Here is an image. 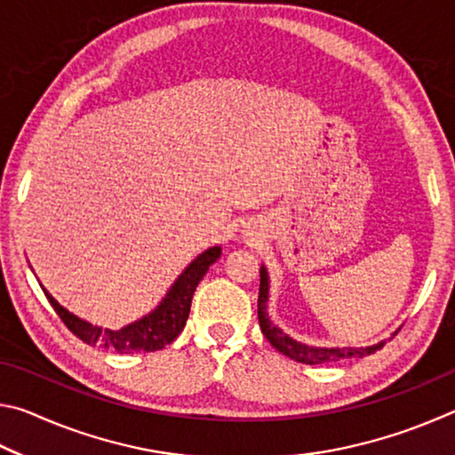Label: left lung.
Here are the masks:
<instances>
[{
    "instance_id": "obj_1",
    "label": "left lung",
    "mask_w": 455,
    "mask_h": 455,
    "mask_svg": "<svg viewBox=\"0 0 455 455\" xmlns=\"http://www.w3.org/2000/svg\"><path fill=\"white\" fill-rule=\"evenodd\" d=\"M267 297H268V276L267 268L260 267V284H259V323L263 335L268 339V343L273 345L276 351H281L283 355L299 361V363L305 365H319V363H331V361L339 359H351V357H365L369 353H375L377 349L383 347V343L373 345V347L365 349H325V347H309V345H303L291 339L287 333H283L279 327H275L271 319L267 315Z\"/></svg>"
}]
</instances>
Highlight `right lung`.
<instances>
[{
  "instance_id": "obj_1",
  "label": "right lung",
  "mask_w": 455,
  "mask_h": 455,
  "mask_svg": "<svg viewBox=\"0 0 455 455\" xmlns=\"http://www.w3.org/2000/svg\"><path fill=\"white\" fill-rule=\"evenodd\" d=\"M220 257V246H212V249L204 251L203 255L196 257L187 267L172 289L168 291L164 301L160 303L156 311H152L148 317L132 323V325L122 327L118 331L102 329L90 323L82 321L66 311L56 299H53L44 287V295L48 297L53 311L58 313V317L64 321V325L72 331V333L82 339L84 343L92 345V347H104L116 353H132V351H158L166 347L168 343H172L179 337L180 331L187 325L192 295H195L196 284L200 279L209 271V267Z\"/></svg>"
}]
</instances>
